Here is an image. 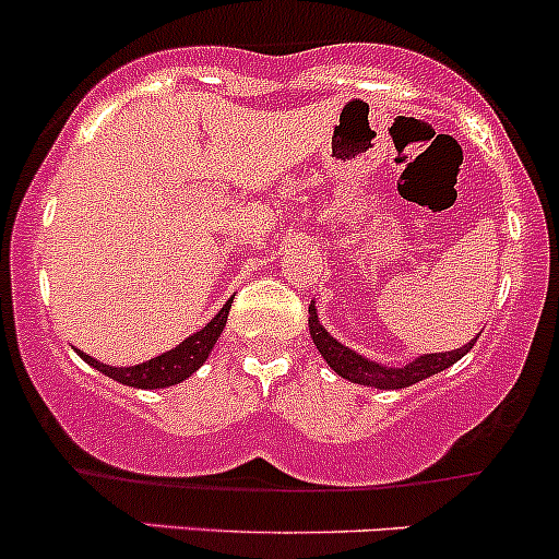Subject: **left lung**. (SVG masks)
Instances as JSON below:
<instances>
[{"label":"left lung","instance_id":"1","mask_svg":"<svg viewBox=\"0 0 559 559\" xmlns=\"http://www.w3.org/2000/svg\"><path fill=\"white\" fill-rule=\"evenodd\" d=\"M308 326H311V337L316 348H319L321 357L326 359V365H330L337 376L348 379L352 384L376 386V389H403V386L416 384V381L427 379V376L441 373V370H447L449 365H454L456 359L465 357V354L473 348V343H476L471 341L462 348H454V352H447V354H425V357L414 359V362L405 365V368H384V365L370 362V359H365L362 354L352 352V348H346L343 343H337L335 337L319 324V316H316L313 302L311 308H308Z\"/></svg>","mask_w":559,"mask_h":559}]
</instances>
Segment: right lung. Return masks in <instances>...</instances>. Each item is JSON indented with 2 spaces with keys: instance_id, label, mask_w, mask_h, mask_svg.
Listing matches in <instances>:
<instances>
[{
  "instance_id": "obj_1",
  "label": "right lung",
  "mask_w": 559,
  "mask_h": 559,
  "mask_svg": "<svg viewBox=\"0 0 559 559\" xmlns=\"http://www.w3.org/2000/svg\"><path fill=\"white\" fill-rule=\"evenodd\" d=\"M229 308H233V300L222 308L200 332H194L191 337H186L180 346H175L173 352L162 354V357L148 359L143 365H134V368H110V365L97 362L94 357L81 352V357L86 359L92 368H97L99 373L110 376L112 381H121L127 386H138V389H162V386H173L180 384L183 379H189L197 368L207 359L211 348L216 346L218 335L224 332V324H227Z\"/></svg>"
}]
</instances>
